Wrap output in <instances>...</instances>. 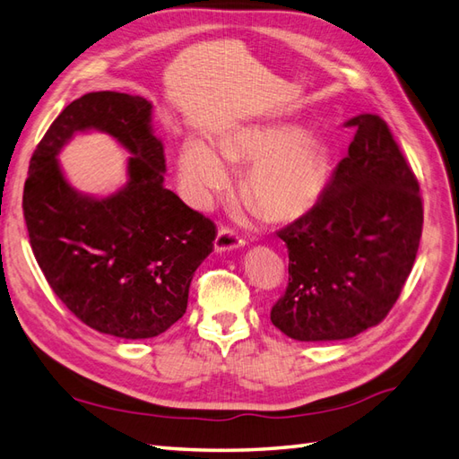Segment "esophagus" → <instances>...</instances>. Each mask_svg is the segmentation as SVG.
Returning <instances> with one entry per match:
<instances>
[{
    "instance_id": "obj_1",
    "label": "esophagus",
    "mask_w": 459,
    "mask_h": 459,
    "mask_svg": "<svg viewBox=\"0 0 459 459\" xmlns=\"http://www.w3.org/2000/svg\"><path fill=\"white\" fill-rule=\"evenodd\" d=\"M244 246V238L240 234L230 229V227H221L215 238V250L217 252H227V250H237Z\"/></svg>"
}]
</instances>
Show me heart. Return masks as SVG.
I'll use <instances>...</instances> for the list:
<instances>
[{
  "label": "heart",
  "instance_id": "heart-1",
  "mask_svg": "<svg viewBox=\"0 0 459 459\" xmlns=\"http://www.w3.org/2000/svg\"><path fill=\"white\" fill-rule=\"evenodd\" d=\"M222 151L234 162L254 164L248 197L267 217L292 219L307 213L324 190V152L299 127L246 129ZM180 176L199 205H209L230 184L227 164L204 141L184 147Z\"/></svg>",
  "mask_w": 459,
  "mask_h": 459
}]
</instances>
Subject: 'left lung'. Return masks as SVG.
I'll return each mask as SVG.
<instances>
[{
    "label": "left lung",
    "mask_w": 459,
    "mask_h": 459,
    "mask_svg": "<svg viewBox=\"0 0 459 459\" xmlns=\"http://www.w3.org/2000/svg\"><path fill=\"white\" fill-rule=\"evenodd\" d=\"M345 126L357 129L355 139L318 204L277 232L289 285L272 322L297 342H337L378 325L419 250V182L390 127L376 114Z\"/></svg>",
    "instance_id": "left-lung-1"
}]
</instances>
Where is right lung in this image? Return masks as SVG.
<instances>
[{
	"label": "right lung",
	"mask_w": 459,
	"mask_h": 459,
	"mask_svg": "<svg viewBox=\"0 0 459 459\" xmlns=\"http://www.w3.org/2000/svg\"><path fill=\"white\" fill-rule=\"evenodd\" d=\"M151 112L143 97L114 91L67 104L34 149L22 192L30 248L56 297L92 330L122 339L157 337L182 318L217 237L213 221L164 187ZM85 128L133 152L126 186L102 200L74 191L55 159Z\"/></svg>",
	"instance_id": "obj_1"
}]
</instances>
